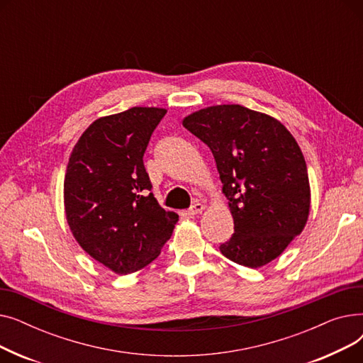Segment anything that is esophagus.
Returning <instances> with one entry per match:
<instances>
[{
	"instance_id": "1",
	"label": "esophagus",
	"mask_w": 363,
	"mask_h": 363,
	"mask_svg": "<svg viewBox=\"0 0 363 363\" xmlns=\"http://www.w3.org/2000/svg\"><path fill=\"white\" fill-rule=\"evenodd\" d=\"M203 211H204V206H203L201 203L196 201V203H194V204H193L191 207H189V208H188V213H189V215H193V216H194V215H199V213H201Z\"/></svg>"
}]
</instances>
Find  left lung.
<instances>
[{
    "instance_id": "8db88e82",
    "label": "left lung",
    "mask_w": 363,
    "mask_h": 363,
    "mask_svg": "<svg viewBox=\"0 0 363 363\" xmlns=\"http://www.w3.org/2000/svg\"><path fill=\"white\" fill-rule=\"evenodd\" d=\"M182 125L212 150L234 218L220 253L247 268L277 259L303 231L311 207L306 162L291 133L240 104L203 108Z\"/></svg>"
}]
</instances>
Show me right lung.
<instances>
[{
    "mask_svg": "<svg viewBox=\"0 0 363 363\" xmlns=\"http://www.w3.org/2000/svg\"><path fill=\"white\" fill-rule=\"evenodd\" d=\"M166 110L132 107L97 119L76 143L65 177V211L82 249L126 275L155 260L179 216L152 196L144 152Z\"/></svg>",
    "mask_w": 363,
    "mask_h": 363,
    "instance_id": "obj_1",
    "label": "right lung"
}]
</instances>
